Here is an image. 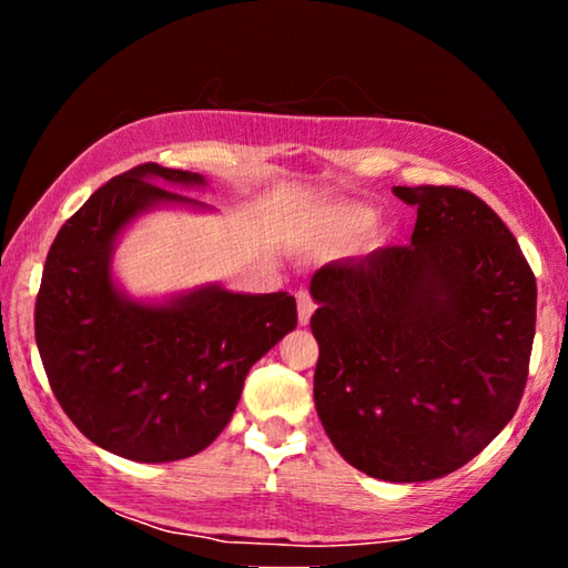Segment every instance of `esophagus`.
<instances>
[{
    "label": "esophagus",
    "instance_id": "obj_1",
    "mask_svg": "<svg viewBox=\"0 0 568 568\" xmlns=\"http://www.w3.org/2000/svg\"><path fill=\"white\" fill-rule=\"evenodd\" d=\"M295 297H297V321H301V325H307V323H311L313 311H315L313 297L307 291H301Z\"/></svg>",
    "mask_w": 568,
    "mask_h": 568
}]
</instances>
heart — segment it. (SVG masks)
<instances>
[{"instance_id":"heart-1","label":"heart","mask_w":568,"mask_h":568,"mask_svg":"<svg viewBox=\"0 0 568 568\" xmlns=\"http://www.w3.org/2000/svg\"><path fill=\"white\" fill-rule=\"evenodd\" d=\"M373 223V210L368 207H341L333 215V235L335 237H353L368 230Z\"/></svg>"}]
</instances>
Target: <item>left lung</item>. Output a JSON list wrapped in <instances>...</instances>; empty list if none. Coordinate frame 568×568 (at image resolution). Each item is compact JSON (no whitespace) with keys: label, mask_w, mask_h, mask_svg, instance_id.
<instances>
[{"label":"left lung","mask_w":568,"mask_h":568,"mask_svg":"<svg viewBox=\"0 0 568 568\" xmlns=\"http://www.w3.org/2000/svg\"><path fill=\"white\" fill-rule=\"evenodd\" d=\"M418 207L408 245L323 265L311 281L315 410L353 468L440 478L514 418L536 331V277L474 192L393 187Z\"/></svg>","instance_id":"1"}]
</instances>
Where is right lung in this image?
<instances>
[{"instance_id": "1", "label": "right lung", "mask_w": 568, "mask_h": 568, "mask_svg": "<svg viewBox=\"0 0 568 568\" xmlns=\"http://www.w3.org/2000/svg\"><path fill=\"white\" fill-rule=\"evenodd\" d=\"M205 187L197 172L155 162L112 178L57 233L37 295V348L62 410L94 446L140 464L213 444L247 371L297 325L287 293L207 283L134 297L120 285L122 235L152 210L215 213L178 192Z\"/></svg>"}]
</instances>
